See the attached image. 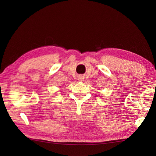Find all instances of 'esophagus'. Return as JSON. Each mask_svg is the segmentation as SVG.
<instances>
[{"instance_id": "obj_1", "label": "esophagus", "mask_w": 156, "mask_h": 156, "mask_svg": "<svg viewBox=\"0 0 156 156\" xmlns=\"http://www.w3.org/2000/svg\"><path fill=\"white\" fill-rule=\"evenodd\" d=\"M83 79H84L83 76H79V78H78V80H80V81H82V80H83Z\"/></svg>"}]
</instances>
